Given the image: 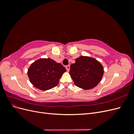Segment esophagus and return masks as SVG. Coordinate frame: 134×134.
Instances as JSON below:
<instances>
[{
  "label": "esophagus",
  "instance_id": "1",
  "mask_svg": "<svg viewBox=\"0 0 134 134\" xmlns=\"http://www.w3.org/2000/svg\"><path fill=\"white\" fill-rule=\"evenodd\" d=\"M65 68H66V70L68 71H69V70H70V65H66Z\"/></svg>",
  "mask_w": 134,
  "mask_h": 134
}]
</instances>
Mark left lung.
<instances>
[{"label":"left lung","mask_w":134,"mask_h":134,"mask_svg":"<svg viewBox=\"0 0 134 134\" xmlns=\"http://www.w3.org/2000/svg\"><path fill=\"white\" fill-rule=\"evenodd\" d=\"M70 65L69 74L76 86L83 90H91L100 82L103 68L98 61L88 56H81Z\"/></svg>","instance_id":"1"}]
</instances>
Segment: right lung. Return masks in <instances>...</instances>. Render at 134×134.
<instances>
[{
	"mask_svg": "<svg viewBox=\"0 0 134 134\" xmlns=\"http://www.w3.org/2000/svg\"><path fill=\"white\" fill-rule=\"evenodd\" d=\"M66 69L60 63L50 58L40 59L32 63L28 70L31 83L36 88L46 91L58 86Z\"/></svg>",
	"mask_w": 134,
	"mask_h": 134,
	"instance_id": "1",
	"label": "right lung"
}]
</instances>
